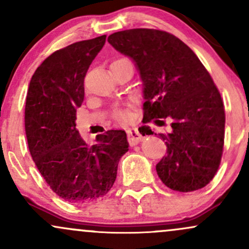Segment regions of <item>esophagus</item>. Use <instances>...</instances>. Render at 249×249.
Listing matches in <instances>:
<instances>
[{"mask_svg": "<svg viewBox=\"0 0 249 249\" xmlns=\"http://www.w3.org/2000/svg\"><path fill=\"white\" fill-rule=\"evenodd\" d=\"M126 132H127V137H128V142H130L131 145L138 144V142L142 139V134L139 133L138 128H137V127L128 128Z\"/></svg>", "mask_w": 249, "mask_h": 249, "instance_id": "obj_1", "label": "esophagus"}]
</instances>
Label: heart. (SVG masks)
<instances>
[{"label":"heart","mask_w":249,"mask_h":249,"mask_svg":"<svg viewBox=\"0 0 249 249\" xmlns=\"http://www.w3.org/2000/svg\"><path fill=\"white\" fill-rule=\"evenodd\" d=\"M118 117L122 119V121H126V119L128 118V115L126 112H119Z\"/></svg>","instance_id":"heart-1"}]
</instances>
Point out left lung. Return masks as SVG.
Returning a JSON list of instances; mask_svg holds the SVG:
<instances>
[{
  "mask_svg": "<svg viewBox=\"0 0 249 249\" xmlns=\"http://www.w3.org/2000/svg\"><path fill=\"white\" fill-rule=\"evenodd\" d=\"M107 42L130 57L142 81L145 122H171V132L154 133L166 144L157 164L160 180L173 191L205 187L218 171L225 138V108L218 89L196 53L166 31L130 29L112 34Z\"/></svg>",
  "mask_w": 249,
  "mask_h": 249,
  "instance_id": "left-lung-1",
  "label": "left lung"
}]
</instances>
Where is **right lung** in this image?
<instances>
[{"label":"right lung","mask_w":249,"mask_h":249,"mask_svg":"<svg viewBox=\"0 0 249 249\" xmlns=\"http://www.w3.org/2000/svg\"><path fill=\"white\" fill-rule=\"evenodd\" d=\"M105 38L77 42L51 53L28 88L24 125L33 160L51 190L72 204L104 196L128 151L125 131H107L90 145L76 128V111L84 101V77Z\"/></svg>","instance_id":"1"}]
</instances>
